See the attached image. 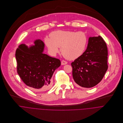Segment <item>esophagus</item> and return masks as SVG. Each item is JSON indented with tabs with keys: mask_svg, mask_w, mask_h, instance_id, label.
Listing matches in <instances>:
<instances>
[{
	"mask_svg": "<svg viewBox=\"0 0 123 123\" xmlns=\"http://www.w3.org/2000/svg\"><path fill=\"white\" fill-rule=\"evenodd\" d=\"M67 63H68V62H66V61H64V60H62V62H61V64H62V65L67 64Z\"/></svg>",
	"mask_w": 123,
	"mask_h": 123,
	"instance_id": "esophagus-1",
	"label": "esophagus"
}]
</instances>
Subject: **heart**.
<instances>
[{
    "label": "heart",
    "instance_id": "heart-1",
    "mask_svg": "<svg viewBox=\"0 0 123 123\" xmlns=\"http://www.w3.org/2000/svg\"><path fill=\"white\" fill-rule=\"evenodd\" d=\"M46 37L45 43L49 52L55 55L61 47L62 54L66 58L74 60L80 57L85 51L88 43V37L82 31L57 30Z\"/></svg>",
    "mask_w": 123,
    "mask_h": 123
}]
</instances>
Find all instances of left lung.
Listing matches in <instances>:
<instances>
[{"label":"left lung","mask_w":123,"mask_h":123,"mask_svg":"<svg viewBox=\"0 0 123 123\" xmlns=\"http://www.w3.org/2000/svg\"><path fill=\"white\" fill-rule=\"evenodd\" d=\"M107 55L106 44L102 37H89L86 50L71 63L75 82L87 88L99 83L108 68Z\"/></svg>","instance_id":"1"}]
</instances>
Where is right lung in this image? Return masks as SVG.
<instances>
[{
  "label": "right lung",
  "mask_w": 123,
  "mask_h": 123,
  "mask_svg": "<svg viewBox=\"0 0 123 123\" xmlns=\"http://www.w3.org/2000/svg\"><path fill=\"white\" fill-rule=\"evenodd\" d=\"M35 44L29 48L24 44L18 46L15 54L17 72L31 89L44 91L51 88V78L61 61L43 53L44 44L42 41L37 40Z\"/></svg>",
  "instance_id": "obj_1"
}]
</instances>
